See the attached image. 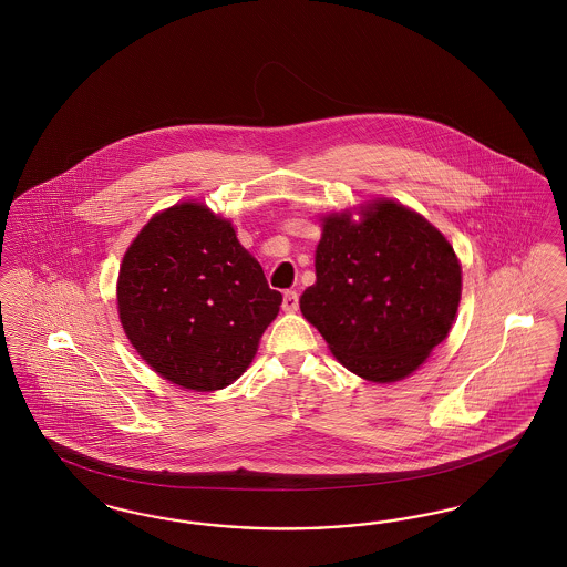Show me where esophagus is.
I'll list each match as a JSON object with an SVG mask.
<instances>
[{"instance_id": "34e87169", "label": "esophagus", "mask_w": 567, "mask_h": 567, "mask_svg": "<svg viewBox=\"0 0 567 567\" xmlns=\"http://www.w3.org/2000/svg\"><path fill=\"white\" fill-rule=\"evenodd\" d=\"M299 308V295L297 291H285L282 295V310L285 312H295Z\"/></svg>"}]
</instances>
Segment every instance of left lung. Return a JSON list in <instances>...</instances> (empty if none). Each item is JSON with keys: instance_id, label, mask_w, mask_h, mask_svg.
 Here are the masks:
<instances>
[{"instance_id": "left-lung-1", "label": "left lung", "mask_w": 567, "mask_h": 567, "mask_svg": "<svg viewBox=\"0 0 567 567\" xmlns=\"http://www.w3.org/2000/svg\"><path fill=\"white\" fill-rule=\"evenodd\" d=\"M460 291V264L445 236L385 200L359 224L348 213L324 219L317 282L299 308L346 369L396 382L447 338Z\"/></svg>"}]
</instances>
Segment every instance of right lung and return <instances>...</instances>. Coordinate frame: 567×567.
<instances>
[{
	"instance_id": "right-lung-1",
	"label": "right lung",
	"mask_w": 567,
	"mask_h": 567,
	"mask_svg": "<svg viewBox=\"0 0 567 567\" xmlns=\"http://www.w3.org/2000/svg\"><path fill=\"white\" fill-rule=\"evenodd\" d=\"M282 295L204 204L156 215L126 250L117 310L136 352L173 384L210 392L238 380Z\"/></svg>"
}]
</instances>
